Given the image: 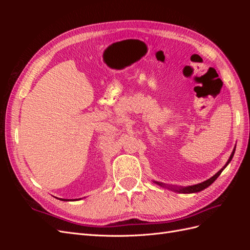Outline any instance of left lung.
I'll return each instance as SVG.
<instances>
[{
    "label": "left lung",
    "instance_id": "1",
    "mask_svg": "<svg viewBox=\"0 0 250 250\" xmlns=\"http://www.w3.org/2000/svg\"><path fill=\"white\" fill-rule=\"evenodd\" d=\"M234 150H236V147L233 148L232 152L229 158V161L226 162V164L223 166V168L221 170H219L214 176H211L210 178L207 179L206 181H203V183H200V184H197V185H194V186H188V187H175V186H169V185H166V184H163V183H160V181H153V183H155L156 185L161 186L163 188H169V190L171 191H174V192H177V193H181V194H191V193H198L200 191H203L204 188H207L208 187H209L211 184L214 183V181L219 177V175L222 173V171L228 167V165L230 163V161L232 160V156L234 154Z\"/></svg>",
    "mask_w": 250,
    "mask_h": 250
}]
</instances>
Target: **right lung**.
<instances>
[{
	"mask_svg": "<svg viewBox=\"0 0 250 250\" xmlns=\"http://www.w3.org/2000/svg\"><path fill=\"white\" fill-rule=\"evenodd\" d=\"M80 199H81V198H80ZM76 200H78V199H76Z\"/></svg>",
	"mask_w": 250,
	"mask_h": 250,
	"instance_id": "1",
	"label": "right lung"
}]
</instances>
